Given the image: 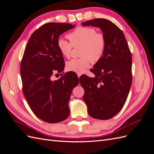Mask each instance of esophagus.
I'll list each match as a JSON object with an SVG mask.
<instances>
[{"label":"esophagus","instance_id":"obj_1","mask_svg":"<svg viewBox=\"0 0 154 154\" xmlns=\"http://www.w3.org/2000/svg\"><path fill=\"white\" fill-rule=\"evenodd\" d=\"M77 75H78V78H80V77L81 76V75H82V73L78 72V73H77Z\"/></svg>","mask_w":154,"mask_h":154}]
</instances>
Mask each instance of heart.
Wrapping results in <instances>:
<instances>
[{
  "label": "heart",
  "instance_id": "b5f03b06",
  "mask_svg": "<svg viewBox=\"0 0 154 154\" xmlns=\"http://www.w3.org/2000/svg\"><path fill=\"white\" fill-rule=\"evenodd\" d=\"M70 42L63 38L58 40L60 53L69 58L73 47L82 45L80 58H74L67 63L69 71L83 72L90 66V62H96L102 57L106 48L104 35L97 32L94 27L79 26L67 35Z\"/></svg>",
  "mask_w": 154,
  "mask_h": 154
}]
</instances>
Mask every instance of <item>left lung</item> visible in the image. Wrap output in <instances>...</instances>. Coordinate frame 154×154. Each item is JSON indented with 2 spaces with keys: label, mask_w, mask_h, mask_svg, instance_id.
<instances>
[{
  "label": "left lung",
  "mask_w": 154,
  "mask_h": 154,
  "mask_svg": "<svg viewBox=\"0 0 154 154\" xmlns=\"http://www.w3.org/2000/svg\"><path fill=\"white\" fill-rule=\"evenodd\" d=\"M82 24L100 27L106 39L104 53L91 70L95 77L84 75L80 82L85 90L83 98L89 116L109 119L122 109L127 99L132 82V54L123 31L110 20L95 18Z\"/></svg>",
  "instance_id": "8db88e82"
}]
</instances>
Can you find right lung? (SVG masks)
<instances>
[{"label":"right lung","instance_id":"1","mask_svg":"<svg viewBox=\"0 0 154 154\" xmlns=\"http://www.w3.org/2000/svg\"><path fill=\"white\" fill-rule=\"evenodd\" d=\"M74 27L56 22L42 26L31 35L22 59L20 76L25 98L35 116L47 123H59L68 118L71 92L79 83L72 72L58 80H52L53 74L62 72L65 67L58 48L59 36Z\"/></svg>","mask_w":154,"mask_h":154}]
</instances>
